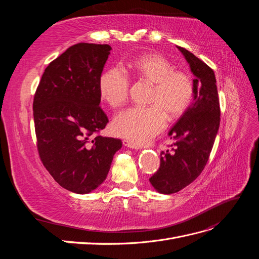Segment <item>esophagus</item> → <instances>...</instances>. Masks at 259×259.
<instances>
[{
    "instance_id": "obj_1",
    "label": "esophagus",
    "mask_w": 259,
    "mask_h": 259,
    "mask_svg": "<svg viewBox=\"0 0 259 259\" xmlns=\"http://www.w3.org/2000/svg\"><path fill=\"white\" fill-rule=\"evenodd\" d=\"M123 145L125 147H128V148H132V149L142 148V145L138 144V143L133 142V140H130V139H123Z\"/></svg>"
}]
</instances>
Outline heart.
<instances>
[{
	"instance_id": "1",
	"label": "heart",
	"mask_w": 259,
	"mask_h": 259,
	"mask_svg": "<svg viewBox=\"0 0 259 259\" xmlns=\"http://www.w3.org/2000/svg\"><path fill=\"white\" fill-rule=\"evenodd\" d=\"M127 71L135 79L152 84L148 98L150 106L131 108L116 115L112 127L117 136L139 144L163 130L165 114L174 120L185 113L193 99L194 83L189 74L176 71L167 58L156 53L130 61ZM130 86V77L121 68H110L100 76V97L110 107L120 108L126 103Z\"/></svg>"
}]
</instances>
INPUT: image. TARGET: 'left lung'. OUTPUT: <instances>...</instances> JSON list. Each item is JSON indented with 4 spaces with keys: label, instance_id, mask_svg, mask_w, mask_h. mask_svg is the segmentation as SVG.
Here are the masks:
<instances>
[{
    "label": "left lung",
    "instance_id": "8db88e82",
    "mask_svg": "<svg viewBox=\"0 0 259 259\" xmlns=\"http://www.w3.org/2000/svg\"><path fill=\"white\" fill-rule=\"evenodd\" d=\"M194 74L193 104L168 133L174 144L162 151L160 167L149 178L156 191L178 192L202 173L208 161L221 123V107L213 69L204 61L177 46Z\"/></svg>",
    "mask_w": 259,
    "mask_h": 259
}]
</instances>
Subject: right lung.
Here are the masks:
<instances>
[{
	"label": "right lung",
	"mask_w": 259,
	"mask_h": 259,
	"mask_svg": "<svg viewBox=\"0 0 259 259\" xmlns=\"http://www.w3.org/2000/svg\"><path fill=\"white\" fill-rule=\"evenodd\" d=\"M108 44L77 43L46 67L33 98L36 147L44 167L65 189L89 193L104 183L122 142L99 132L109 122L99 106Z\"/></svg>",
	"instance_id": "1"
}]
</instances>
